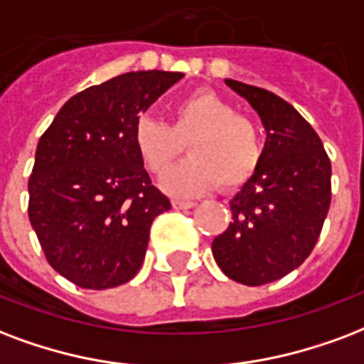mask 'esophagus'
<instances>
[{"instance_id":"obj_1","label":"esophagus","mask_w":364,"mask_h":364,"mask_svg":"<svg viewBox=\"0 0 364 364\" xmlns=\"http://www.w3.org/2000/svg\"><path fill=\"white\" fill-rule=\"evenodd\" d=\"M196 206V202L191 200H173V208L176 210H191V208Z\"/></svg>"}]
</instances>
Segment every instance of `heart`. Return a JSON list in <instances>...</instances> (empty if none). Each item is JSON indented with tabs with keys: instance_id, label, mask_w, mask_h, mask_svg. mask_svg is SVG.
Returning a JSON list of instances; mask_svg holds the SVG:
<instances>
[{
	"instance_id": "obj_1",
	"label": "heart",
	"mask_w": 364,
	"mask_h": 364,
	"mask_svg": "<svg viewBox=\"0 0 364 364\" xmlns=\"http://www.w3.org/2000/svg\"><path fill=\"white\" fill-rule=\"evenodd\" d=\"M188 141L193 160L162 181L177 196L206 193L219 183L225 191H235L252 179L262 160L256 126L210 90L179 99L171 108V126L154 116H139L133 124V151L152 176L170 170Z\"/></svg>"
}]
</instances>
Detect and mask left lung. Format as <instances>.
<instances>
[{"instance_id":"obj_1","label":"left lung","mask_w":364,"mask_h":364,"mask_svg":"<svg viewBox=\"0 0 364 364\" xmlns=\"http://www.w3.org/2000/svg\"><path fill=\"white\" fill-rule=\"evenodd\" d=\"M225 83L259 114L267 139L212 252L229 279L262 287L299 267L315 248L330 208L332 166L323 141L290 102L237 80Z\"/></svg>"}]
</instances>
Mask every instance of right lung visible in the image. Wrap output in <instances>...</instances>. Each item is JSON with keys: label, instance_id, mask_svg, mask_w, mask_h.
Returning a JSON list of instances; mask_svg holds the SVG:
<instances>
[{"label": "right lung", "instance_id": "right-lung-1", "mask_svg": "<svg viewBox=\"0 0 364 364\" xmlns=\"http://www.w3.org/2000/svg\"><path fill=\"white\" fill-rule=\"evenodd\" d=\"M181 77L139 70L91 85L41 135L28 218L49 265L76 287H120L143 265L152 221L171 204L133 151L132 129Z\"/></svg>", "mask_w": 364, "mask_h": 364}]
</instances>
